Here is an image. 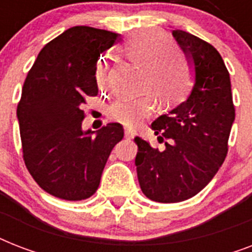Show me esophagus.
Returning a JSON list of instances; mask_svg holds the SVG:
<instances>
[{
    "label": "esophagus",
    "instance_id": "obj_1",
    "mask_svg": "<svg viewBox=\"0 0 252 252\" xmlns=\"http://www.w3.org/2000/svg\"><path fill=\"white\" fill-rule=\"evenodd\" d=\"M124 136H126V138L130 140V138L133 137V132H132L130 129H126V132H124Z\"/></svg>",
    "mask_w": 252,
    "mask_h": 252
}]
</instances>
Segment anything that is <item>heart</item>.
<instances>
[{
    "label": "heart",
    "mask_w": 252,
    "mask_h": 252,
    "mask_svg": "<svg viewBox=\"0 0 252 252\" xmlns=\"http://www.w3.org/2000/svg\"><path fill=\"white\" fill-rule=\"evenodd\" d=\"M167 37L157 30H146L134 33L126 41L123 51L134 64L145 70L144 87L154 93L161 102L171 103L182 98L189 85L187 66L166 48ZM106 65L100 61L96 66L95 78L99 86L106 82ZM152 95L136 99H120L111 104L110 116L123 126H133L144 120L153 110Z\"/></svg>",
    "instance_id": "b5f03b06"
}]
</instances>
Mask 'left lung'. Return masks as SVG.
<instances>
[{
	"label": "left lung",
	"instance_id": "left-lung-1",
	"mask_svg": "<svg viewBox=\"0 0 252 252\" xmlns=\"http://www.w3.org/2000/svg\"><path fill=\"white\" fill-rule=\"evenodd\" d=\"M172 36L191 69L192 90L150 126L158 141L165 140V149L134 137L138 183L157 203L184 201L213 179L226 157L235 119L230 76L217 49L182 30H174Z\"/></svg>",
	"mask_w": 252,
	"mask_h": 252
}]
</instances>
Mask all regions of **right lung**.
Listing matches in <instances>:
<instances>
[{
    "label": "right lung",
    "mask_w": 252,
    "mask_h": 252,
    "mask_svg": "<svg viewBox=\"0 0 252 252\" xmlns=\"http://www.w3.org/2000/svg\"><path fill=\"white\" fill-rule=\"evenodd\" d=\"M119 33L76 26L44 45L26 77L17 118L23 158L45 192L78 201L94 195L111 150L124 137L119 123L82 129L87 96L98 95L100 53Z\"/></svg>",
    "instance_id": "add662e5"
}]
</instances>
